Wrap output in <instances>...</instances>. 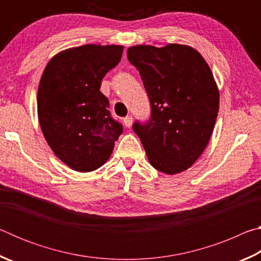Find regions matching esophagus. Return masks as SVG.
<instances>
[{
    "instance_id": "obj_1",
    "label": "esophagus",
    "mask_w": 261,
    "mask_h": 261,
    "mask_svg": "<svg viewBox=\"0 0 261 261\" xmlns=\"http://www.w3.org/2000/svg\"><path fill=\"white\" fill-rule=\"evenodd\" d=\"M132 121H134L132 116H126V117H124V120H123V122H124V124H125L126 127H130L132 125Z\"/></svg>"
}]
</instances>
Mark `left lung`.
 <instances>
[{
    "instance_id": "1",
    "label": "left lung",
    "mask_w": 261,
    "mask_h": 261,
    "mask_svg": "<svg viewBox=\"0 0 261 261\" xmlns=\"http://www.w3.org/2000/svg\"><path fill=\"white\" fill-rule=\"evenodd\" d=\"M126 55L151 105L148 120L132 129L156 170L184 171L204 152L218 116L219 91L208 64L193 48L175 43L130 47Z\"/></svg>"
}]
</instances>
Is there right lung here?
Instances as JSON below:
<instances>
[{
  "mask_svg": "<svg viewBox=\"0 0 261 261\" xmlns=\"http://www.w3.org/2000/svg\"><path fill=\"white\" fill-rule=\"evenodd\" d=\"M122 46L85 45L53 57L38 90L39 122L55 155L73 170L100 168L113 152L123 125L100 92L109 70L120 63Z\"/></svg>",
  "mask_w": 261,
  "mask_h": 261,
  "instance_id": "right-lung-1",
  "label": "right lung"
}]
</instances>
